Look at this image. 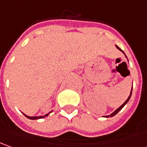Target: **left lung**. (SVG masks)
Here are the masks:
<instances>
[{
  "label": "left lung",
  "instance_id": "obj_1",
  "mask_svg": "<svg viewBox=\"0 0 147 147\" xmlns=\"http://www.w3.org/2000/svg\"><path fill=\"white\" fill-rule=\"evenodd\" d=\"M115 47H116V48H117V49H119V51H121V52H122V53H124V55H125V53H124V51H123V50H122V49H121L119 48V47H118V46H117V45H115ZM125 57H126V55H125ZM126 58H127V57H126ZM132 90H133V88H132V89H131V92H130V95H129V98H127V100H126V101H125V102H124V103L122 104V105H121V106H120V107H119V108H117V109H116V110H115V111L114 112H112V113H111V115H104L103 117H106V118H109V117H112V116H114V115H115L117 114V113H118V112H119V111H120V110H121V109L123 108V107H124V106H125V105H126V104H127V102H129V99H130V98H131V95H132Z\"/></svg>",
  "mask_w": 147,
  "mask_h": 147
}]
</instances>
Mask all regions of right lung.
Here are the masks:
<instances>
[{"label": "right lung", "instance_id": "1", "mask_svg": "<svg viewBox=\"0 0 147 147\" xmlns=\"http://www.w3.org/2000/svg\"><path fill=\"white\" fill-rule=\"evenodd\" d=\"M53 111H51L50 112H49V113H47L46 115H41V116H28V115H25L24 113H23L27 118H28V119H42V118H45V117H46V116H48L50 114L51 112H52Z\"/></svg>", "mask_w": 147, "mask_h": 147}]
</instances>
